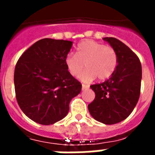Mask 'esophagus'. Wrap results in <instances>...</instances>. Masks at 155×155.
<instances>
[{"label":"esophagus","mask_w":155,"mask_h":155,"mask_svg":"<svg viewBox=\"0 0 155 155\" xmlns=\"http://www.w3.org/2000/svg\"><path fill=\"white\" fill-rule=\"evenodd\" d=\"M90 87L88 84H82V91H84V90H86V89H88V88Z\"/></svg>","instance_id":"esophagus-1"}]
</instances>
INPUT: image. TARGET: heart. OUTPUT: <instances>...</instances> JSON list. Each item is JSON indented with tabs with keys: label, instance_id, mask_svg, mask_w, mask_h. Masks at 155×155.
Wrapping results in <instances>:
<instances>
[{
	"label": "heart",
	"instance_id": "b5f03b06",
	"mask_svg": "<svg viewBox=\"0 0 155 155\" xmlns=\"http://www.w3.org/2000/svg\"><path fill=\"white\" fill-rule=\"evenodd\" d=\"M64 64L74 77H78L85 66L86 71L81 76L84 82L92 81L95 77L99 81H104L110 77L116 70L118 54L111 46L87 40L78 45L75 54H66Z\"/></svg>",
	"mask_w": 155,
	"mask_h": 155
}]
</instances>
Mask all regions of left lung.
I'll list each match as a JSON object with an SVG mask.
<instances>
[{
    "instance_id": "left-lung-1",
    "label": "left lung",
    "mask_w": 155,
    "mask_h": 155,
    "mask_svg": "<svg viewBox=\"0 0 155 155\" xmlns=\"http://www.w3.org/2000/svg\"><path fill=\"white\" fill-rule=\"evenodd\" d=\"M118 54V65L109 80L91 85L95 98L88 109L91 116L105 124L120 123L129 116L139 101L142 68L140 59L122 41L105 37Z\"/></svg>"
}]
</instances>
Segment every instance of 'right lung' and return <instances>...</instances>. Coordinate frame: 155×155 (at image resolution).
<instances>
[{
    "instance_id": "obj_1",
    "label": "right lung",
    "mask_w": 155,
    "mask_h": 155,
    "mask_svg": "<svg viewBox=\"0 0 155 155\" xmlns=\"http://www.w3.org/2000/svg\"><path fill=\"white\" fill-rule=\"evenodd\" d=\"M72 42L45 38L21 54L15 64L16 101L23 113L40 124L49 125L67 115L72 98L82 84L66 69L64 58Z\"/></svg>"
}]
</instances>
